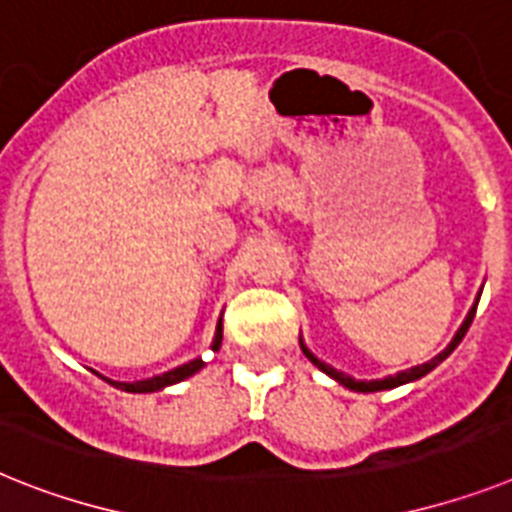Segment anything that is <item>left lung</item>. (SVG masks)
Listing matches in <instances>:
<instances>
[{
	"instance_id": "8db88e82",
	"label": "left lung",
	"mask_w": 512,
	"mask_h": 512,
	"mask_svg": "<svg viewBox=\"0 0 512 512\" xmlns=\"http://www.w3.org/2000/svg\"><path fill=\"white\" fill-rule=\"evenodd\" d=\"M476 306H479V298H476V303H474V306H471V311H468L466 322L460 324V329H458V332H455L453 342H450V345H447V348L442 350V353H439V356H434L432 361L421 363V366H413V369L400 371V374H395V377L371 379V382H356V379L348 377V374H342V371L332 369V366H327V363H324V361H319V358H316L314 353H311V350L306 348V345H303V340H301V348H303V353H306L308 361L314 363L316 369H322L324 374H327V377L337 379V382H340L342 387H348V390H356V392H379V390H392V387H400V384H405V382H416V379H421V377H424V374H429V371H432L434 366H439V363L445 361V358L450 356V353H453L455 348H458L460 340H463V337H466L468 327H471V322H474Z\"/></svg>"
}]
</instances>
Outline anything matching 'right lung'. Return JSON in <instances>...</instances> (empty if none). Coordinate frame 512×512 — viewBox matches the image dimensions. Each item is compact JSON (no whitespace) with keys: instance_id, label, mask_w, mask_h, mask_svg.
Wrapping results in <instances>:
<instances>
[{"instance_id":"right-lung-1","label":"right lung","mask_w":512,"mask_h":512,"mask_svg":"<svg viewBox=\"0 0 512 512\" xmlns=\"http://www.w3.org/2000/svg\"><path fill=\"white\" fill-rule=\"evenodd\" d=\"M222 345V319L217 324V335H214V342H211V350H219ZM206 363L201 358H193V361L183 363V366H177L172 371H164L159 377H151V379H141V382H109L114 384L117 390H125V392H156V390H164V387H170V384L183 382V379L193 377L198 369H204Z\"/></svg>"}]
</instances>
